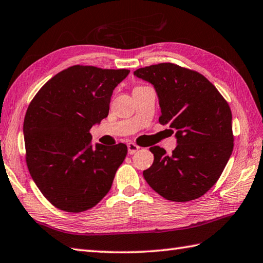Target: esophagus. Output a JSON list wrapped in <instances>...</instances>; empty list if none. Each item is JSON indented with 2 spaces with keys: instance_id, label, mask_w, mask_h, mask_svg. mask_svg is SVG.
<instances>
[{
  "instance_id": "1",
  "label": "esophagus",
  "mask_w": 263,
  "mask_h": 263,
  "mask_svg": "<svg viewBox=\"0 0 263 263\" xmlns=\"http://www.w3.org/2000/svg\"><path fill=\"white\" fill-rule=\"evenodd\" d=\"M139 149H140V147L136 145V143H133V142L127 143V152H128V154H130V155H133V154L137 153Z\"/></svg>"
}]
</instances>
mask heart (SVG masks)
Listing matches in <instances>:
<instances>
[{
    "label": "heart",
    "instance_id": "obj_1",
    "mask_svg": "<svg viewBox=\"0 0 263 263\" xmlns=\"http://www.w3.org/2000/svg\"><path fill=\"white\" fill-rule=\"evenodd\" d=\"M138 87H139V86H138Z\"/></svg>",
    "mask_w": 263,
    "mask_h": 263
}]
</instances>
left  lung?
Instances as JSON below:
<instances>
[{
    "label": "left lung",
    "instance_id": "1",
    "mask_svg": "<svg viewBox=\"0 0 263 263\" xmlns=\"http://www.w3.org/2000/svg\"><path fill=\"white\" fill-rule=\"evenodd\" d=\"M135 75L155 87L159 123L177 131L172 155L158 146L149 148L154 163L143 171L146 181L173 202L203 196L218 181L233 153L228 102L206 77L171 63L139 68Z\"/></svg>",
    "mask_w": 263,
    "mask_h": 263
}]
</instances>
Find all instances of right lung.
Masks as SVG:
<instances>
[{
	"mask_svg": "<svg viewBox=\"0 0 263 263\" xmlns=\"http://www.w3.org/2000/svg\"><path fill=\"white\" fill-rule=\"evenodd\" d=\"M128 73L71 66L30 101L24 120L26 162L36 186L57 209L83 212L109 192L127 147H93L90 130L108 116L112 91Z\"/></svg>",
	"mask_w": 263,
	"mask_h": 263,
	"instance_id": "add662e5",
	"label": "right lung"
}]
</instances>
